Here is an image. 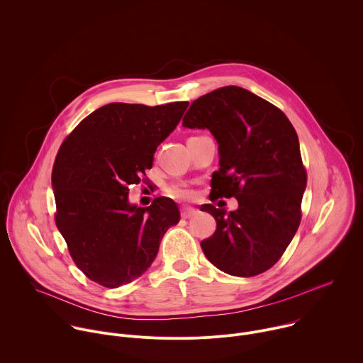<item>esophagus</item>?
<instances>
[{
	"mask_svg": "<svg viewBox=\"0 0 363 363\" xmlns=\"http://www.w3.org/2000/svg\"><path fill=\"white\" fill-rule=\"evenodd\" d=\"M196 213H197V211H196L194 208H190V207H183L182 211H180V214H182L183 218H190V217H193Z\"/></svg>",
	"mask_w": 363,
	"mask_h": 363,
	"instance_id": "obj_1",
	"label": "esophagus"
}]
</instances>
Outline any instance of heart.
<instances>
[{"label": "heart", "instance_id": "heart-1", "mask_svg": "<svg viewBox=\"0 0 363 363\" xmlns=\"http://www.w3.org/2000/svg\"><path fill=\"white\" fill-rule=\"evenodd\" d=\"M166 193L177 200H190L193 197V190L189 187V184L183 182H174L166 187Z\"/></svg>", "mask_w": 363, "mask_h": 363}]
</instances>
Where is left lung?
I'll return each mask as SVG.
<instances>
[{"mask_svg":"<svg viewBox=\"0 0 363 363\" xmlns=\"http://www.w3.org/2000/svg\"><path fill=\"white\" fill-rule=\"evenodd\" d=\"M183 126L208 129L218 143L220 169L213 173L211 201L235 197L227 213L213 204L216 231L200 242L218 269L254 277L285 252L302 218L306 170L299 142L285 113L238 86H224L196 99Z\"/></svg>","mask_w":363,"mask_h":363,"instance_id":"1","label":"left lung"}]
</instances>
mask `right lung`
Wrapping results in <instances>:
<instances>
[{
    "label": "right lung",
    "instance_id": "1",
    "mask_svg": "<svg viewBox=\"0 0 363 363\" xmlns=\"http://www.w3.org/2000/svg\"><path fill=\"white\" fill-rule=\"evenodd\" d=\"M189 102L159 106L109 104L86 116L62 142L52 167L55 223L77 267L94 282L118 288L140 277L160 241L179 223L177 204L156 197L129 204V187L145 182L157 146Z\"/></svg>",
    "mask_w": 363,
    "mask_h": 363
}]
</instances>
